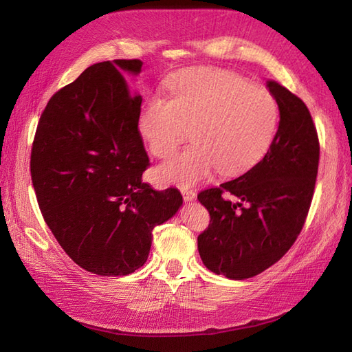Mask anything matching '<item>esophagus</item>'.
<instances>
[{"instance_id": "esophagus-1", "label": "esophagus", "mask_w": 352, "mask_h": 352, "mask_svg": "<svg viewBox=\"0 0 352 352\" xmlns=\"http://www.w3.org/2000/svg\"><path fill=\"white\" fill-rule=\"evenodd\" d=\"M182 195H183L184 201H192V199H195L197 193L193 192L192 189H182Z\"/></svg>"}]
</instances>
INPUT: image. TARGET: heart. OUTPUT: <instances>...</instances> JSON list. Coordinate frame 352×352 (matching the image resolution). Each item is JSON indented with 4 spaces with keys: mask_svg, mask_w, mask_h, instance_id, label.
<instances>
[{
    "mask_svg": "<svg viewBox=\"0 0 352 352\" xmlns=\"http://www.w3.org/2000/svg\"><path fill=\"white\" fill-rule=\"evenodd\" d=\"M169 98L154 95L142 106L138 126L148 151L168 159L186 139L193 145L155 170L164 184L192 186L218 169L243 174L263 159L278 126L280 109L266 87L236 72L192 68L168 80Z\"/></svg>",
    "mask_w": 352,
    "mask_h": 352,
    "instance_id": "b5f03b06",
    "label": "heart"
}]
</instances>
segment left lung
Masks as SVG:
<instances>
[{
  "label": "left lung",
  "mask_w": 352,
  "mask_h": 352,
  "mask_svg": "<svg viewBox=\"0 0 352 352\" xmlns=\"http://www.w3.org/2000/svg\"><path fill=\"white\" fill-rule=\"evenodd\" d=\"M267 87L280 109L271 148L236 180L198 193L210 213V223L198 236L201 260L208 271L231 280L261 274L290 250L315 193L319 139L310 111L281 85L267 81Z\"/></svg>",
  "instance_id": "1"
}]
</instances>
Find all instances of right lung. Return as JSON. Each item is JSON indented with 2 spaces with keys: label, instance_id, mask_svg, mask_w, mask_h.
I'll use <instances>...</instances> for the list:
<instances>
[{
  "label": "right lung",
  "instance_id": "1",
  "mask_svg": "<svg viewBox=\"0 0 352 352\" xmlns=\"http://www.w3.org/2000/svg\"><path fill=\"white\" fill-rule=\"evenodd\" d=\"M142 62L89 66L51 96L37 124L30 172L37 204L52 234L76 263L102 276L145 265L151 233L183 204L178 189L142 182L149 166L124 72Z\"/></svg>",
  "mask_w": 352,
  "mask_h": 352
}]
</instances>
